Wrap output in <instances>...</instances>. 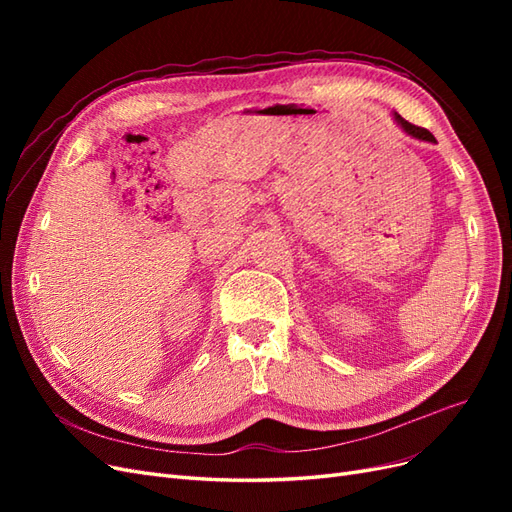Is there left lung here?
<instances>
[{
    "instance_id": "obj_1",
    "label": "left lung",
    "mask_w": 512,
    "mask_h": 512,
    "mask_svg": "<svg viewBox=\"0 0 512 512\" xmlns=\"http://www.w3.org/2000/svg\"><path fill=\"white\" fill-rule=\"evenodd\" d=\"M393 119H395L397 126H399L401 130H404L408 136H412V138H418V141H429V143H436V138H433V134H431L429 130H425V128H418V126H412L410 121H406L404 117L397 115V113H393Z\"/></svg>"
}]
</instances>
